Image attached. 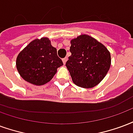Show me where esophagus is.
<instances>
[{"mask_svg":"<svg viewBox=\"0 0 133 133\" xmlns=\"http://www.w3.org/2000/svg\"><path fill=\"white\" fill-rule=\"evenodd\" d=\"M67 61H68V58H67V57H65V58H64L63 59V62L64 64L66 63Z\"/></svg>","mask_w":133,"mask_h":133,"instance_id":"esophagus-1","label":"esophagus"}]
</instances>
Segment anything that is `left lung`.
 Here are the masks:
<instances>
[{
    "instance_id": "8db88e82",
    "label": "left lung",
    "mask_w": 133,
    "mask_h": 133,
    "mask_svg": "<svg viewBox=\"0 0 133 133\" xmlns=\"http://www.w3.org/2000/svg\"><path fill=\"white\" fill-rule=\"evenodd\" d=\"M71 56L66 62L72 82L89 89L99 84L111 66V54L106 46L93 37L82 34L70 41Z\"/></svg>"
}]
</instances>
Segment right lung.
Returning a JSON list of instances; mask_svg holds the SVG:
<instances>
[{
	"label": "right lung",
	"mask_w": 133,
	"mask_h": 133,
	"mask_svg": "<svg viewBox=\"0 0 133 133\" xmlns=\"http://www.w3.org/2000/svg\"><path fill=\"white\" fill-rule=\"evenodd\" d=\"M63 65L49 38L34 39L17 57L16 67L20 76L31 84L43 85L51 81L57 68Z\"/></svg>",
	"instance_id": "1"
}]
</instances>
